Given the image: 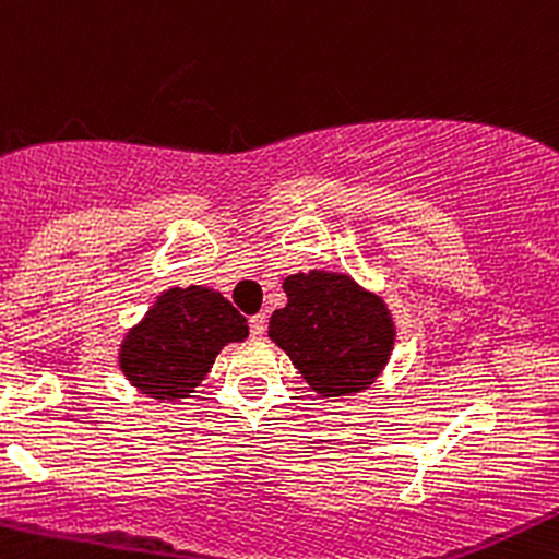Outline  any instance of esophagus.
<instances>
[{"label":"esophagus","mask_w":559,"mask_h":559,"mask_svg":"<svg viewBox=\"0 0 559 559\" xmlns=\"http://www.w3.org/2000/svg\"><path fill=\"white\" fill-rule=\"evenodd\" d=\"M267 331V316L265 312H257V316L249 318V334L251 340H262Z\"/></svg>","instance_id":"34e87169"}]
</instances>
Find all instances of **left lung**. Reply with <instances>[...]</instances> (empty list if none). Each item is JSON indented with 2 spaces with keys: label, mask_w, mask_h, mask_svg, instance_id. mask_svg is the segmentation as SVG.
<instances>
[{
  "label": "left lung",
  "mask_w": 559,
  "mask_h": 559,
  "mask_svg": "<svg viewBox=\"0 0 559 559\" xmlns=\"http://www.w3.org/2000/svg\"><path fill=\"white\" fill-rule=\"evenodd\" d=\"M286 308L270 316V340L318 395L366 390L388 364L395 326L388 305L349 275L310 270L284 281Z\"/></svg>",
  "instance_id": "8db88e82"
}]
</instances>
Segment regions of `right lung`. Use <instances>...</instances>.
<instances>
[{
    "instance_id": "add662e5",
    "label": "right lung",
    "mask_w": 559,
    "mask_h": 559,
    "mask_svg": "<svg viewBox=\"0 0 559 559\" xmlns=\"http://www.w3.org/2000/svg\"><path fill=\"white\" fill-rule=\"evenodd\" d=\"M247 334V318L219 292L204 286L169 289L127 334L119 366L148 397L177 401L199 388L219 349Z\"/></svg>"
}]
</instances>
